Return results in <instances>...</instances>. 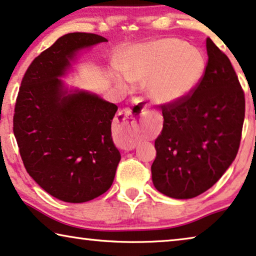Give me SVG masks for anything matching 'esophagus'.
<instances>
[{
  "label": "esophagus",
  "instance_id": "34e87169",
  "mask_svg": "<svg viewBox=\"0 0 256 256\" xmlns=\"http://www.w3.org/2000/svg\"><path fill=\"white\" fill-rule=\"evenodd\" d=\"M139 102H140V105H139L137 114H134V110L131 108H128L122 110L117 118V142L122 148L126 150V151L134 150L137 145V137L142 126V116L148 112V106H146L145 103H142V100H138L137 103H139ZM140 108H142V110H140ZM138 112H140L141 114H138Z\"/></svg>",
  "mask_w": 256,
  "mask_h": 256
}]
</instances>
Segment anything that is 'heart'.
<instances>
[{
	"label": "heart",
	"instance_id": "1",
	"mask_svg": "<svg viewBox=\"0 0 256 256\" xmlns=\"http://www.w3.org/2000/svg\"><path fill=\"white\" fill-rule=\"evenodd\" d=\"M124 76L145 82L146 91L158 103L182 100L199 85L206 60L196 48L176 38L159 40L132 49L120 64Z\"/></svg>",
	"mask_w": 256,
	"mask_h": 256
}]
</instances>
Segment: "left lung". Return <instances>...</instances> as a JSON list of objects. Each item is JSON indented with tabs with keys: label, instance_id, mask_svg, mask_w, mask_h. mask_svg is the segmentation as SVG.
<instances>
[{
	"label": "left lung",
	"instance_id": "1",
	"mask_svg": "<svg viewBox=\"0 0 256 256\" xmlns=\"http://www.w3.org/2000/svg\"><path fill=\"white\" fill-rule=\"evenodd\" d=\"M208 62L202 82L182 100L162 105L156 139L153 185L174 199H190L219 180L236 156L244 94L228 57L206 40Z\"/></svg>",
	"mask_w": 256,
	"mask_h": 256
}]
</instances>
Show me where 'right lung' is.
I'll list each match as a JSON object with an SVG mask.
<instances>
[{
    "label": "right lung",
    "mask_w": 256,
    "mask_h": 256,
    "mask_svg": "<svg viewBox=\"0 0 256 256\" xmlns=\"http://www.w3.org/2000/svg\"><path fill=\"white\" fill-rule=\"evenodd\" d=\"M108 42L96 34H66L30 64L14 114V134L29 176L66 202L92 200L110 188L120 153L111 137L117 105L60 77L77 52Z\"/></svg>",
    "instance_id": "obj_1"
}]
</instances>
